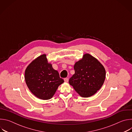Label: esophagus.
Listing matches in <instances>:
<instances>
[{"mask_svg": "<svg viewBox=\"0 0 132 132\" xmlns=\"http://www.w3.org/2000/svg\"><path fill=\"white\" fill-rule=\"evenodd\" d=\"M64 81L66 82H68V78H64Z\"/></svg>", "mask_w": 132, "mask_h": 132, "instance_id": "esophagus-1", "label": "esophagus"}]
</instances>
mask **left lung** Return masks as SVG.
Returning <instances> with one entry per match:
<instances>
[{
    "label": "left lung",
    "instance_id": "8db88e82",
    "mask_svg": "<svg viewBox=\"0 0 132 132\" xmlns=\"http://www.w3.org/2000/svg\"><path fill=\"white\" fill-rule=\"evenodd\" d=\"M75 73L69 80L79 95L84 98L95 94L103 85L105 78V70L103 65L89 54L75 63Z\"/></svg>",
    "mask_w": 132,
    "mask_h": 132
}]
</instances>
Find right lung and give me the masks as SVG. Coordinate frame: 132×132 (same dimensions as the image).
Masks as SVG:
<instances>
[{
	"instance_id": "1",
	"label": "right lung",
	"mask_w": 132,
	"mask_h": 132,
	"mask_svg": "<svg viewBox=\"0 0 132 132\" xmlns=\"http://www.w3.org/2000/svg\"><path fill=\"white\" fill-rule=\"evenodd\" d=\"M25 80L31 92L42 100L52 98L59 86L64 82L59 72L48 63L45 54L40 56L27 67Z\"/></svg>"
}]
</instances>
